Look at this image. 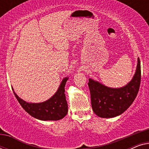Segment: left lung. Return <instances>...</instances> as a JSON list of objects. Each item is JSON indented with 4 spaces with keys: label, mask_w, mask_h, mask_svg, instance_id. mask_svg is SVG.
<instances>
[{
    "label": "left lung",
    "mask_w": 149,
    "mask_h": 149,
    "mask_svg": "<svg viewBox=\"0 0 149 149\" xmlns=\"http://www.w3.org/2000/svg\"><path fill=\"white\" fill-rule=\"evenodd\" d=\"M141 79L140 62L133 78L125 86L112 88L98 81L89 79L91 107L96 115L102 118H113L121 115L133 103L138 94Z\"/></svg>",
    "instance_id": "1"
}]
</instances>
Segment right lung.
<instances>
[{"instance_id": "1", "label": "right lung", "mask_w": 149, "mask_h": 149, "mask_svg": "<svg viewBox=\"0 0 149 149\" xmlns=\"http://www.w3.org/2000/svg\"><path fill=\"white\" fill-rule=\"evenodd\" d=\"M68 79L67 77L63 79L54 95L42 102H28L16 94L13 87L12 89L20 105L32 117L41 121H58L63 119L68 113V104L64 93Z\"/></svg>"}]
</instances>
